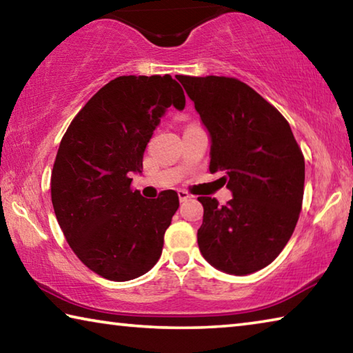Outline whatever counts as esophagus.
Returning <instances> with one entry per match:
<instances>
[{
  "label": "esophagus",
  "mask_w": 353,
  "mask_h": 353,
  "mask_svg": "<svg viewBox=\"0 0 353 353\" xmlns=\"http://www.w3.org/2000/svg\"><path fill=\"white\" fill-rule=\"evenodd\" d=\"M177 196H179V199H181V202L188 201V199L193 198V196H191V194L188 193V191H185V190H179V191H177Z\"/></svg>",
  "instance_id": "obj_1"
}]
</instances>
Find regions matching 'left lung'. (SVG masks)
Instances as JSON below:
<instances>
[{"label":"left lung","instance_id":"obj_1","mask_svg":"<svg viewBox=\"0 0 353 353\" xmlns=\"http://www.w3.org/2000/svg\"><path fill=\"white\" fill-rule=\"evenodd\" d=\"M210 135V171L232 191L225 205L201 196L198 244L204 259L232 276L270 265L294 232L305 162L280 112L234 77L177 76Z\"/></svg>","mask_w":353,"mask_h":353}]
</instances>
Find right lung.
I'll return each mask as SVG.
<instances>
[{
  "label": "right lung",
  "instance_id": "right-lung-1",
  "mask_svg": "<svg viewBox=\"0 0 353 353\" xmlns=\"http://www.w3.org/2000/svg\"><path fill=\"white\" fill-rule=\"evenodd\" d=\"M171 105L183 110L185 94L170 74L119 76L82 107L59 146L51 174L57 223L77 259L113 282L140 277L159 261L179 208L172 190L157 199L130 190Z\"/></svg>",
  "mask_w": 353,
  "mask_h": 353
}]
</instances>
